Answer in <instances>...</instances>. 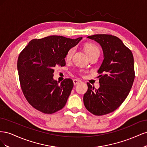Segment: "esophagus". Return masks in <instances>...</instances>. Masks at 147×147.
I'll return each instance as SVG.
<instances>
[{
	"label": "esophagus",
	"instance_id": "1",
	"mask_svg": "<svg viewBox=\"0 0 147 147\" xmlns=\"http://www.w3.org/2000/svg\"><path fill=\"white\" fill-rule=\"evenodd\" d=\"M73 82H74V85H77V84H78L80 82H81L80 80H77V79H74Z\"/></svg>",
	"mask_w": 147,
	"mask_h": 147
}]
</instances>
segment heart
<instances>
[{
	"mask_svg": "<svg viewBox=\"0 0 147 147\" xmlns=\"http://www.w3.org/2000/svg\"><path fill=\"white\" fill-rule=\"evenodd\" d=\"M83 48L89 56H90L91 55H93L94 53L96 52H99L98 47L96 46L94 44H92L91 43H84L83 45ZM74 52H75L74 48H70L65 55V59L67 61L70 60L71 58L72 57L73 55L74 54Z\"/></svg>",
	"mask_w": 147,
	"mask_h": 147,
	"instance_id": "1",
	"label": "heart"
}]
</instances>
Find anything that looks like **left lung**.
I'll return each mask as SVG.
<instances>
[{
    "instance_id": "8db88e82",
    "label": "left lung",
    "mask_w": 147,
    "mask_h": 147,
    "mask_svg": "<svg viewBox=\"0 0 147 147\" xmlns=\"http://www.w3.org/2000/svg\"><path fill=\"white\" fill-rule=\"evenodd\" d=\"M100 44L104 60L99 69V88L90 83L83 102L89 112L97 116L110 113L126 99L135 78L134 57L131 51L116 36L96 34L88 36Z\"/></svg>"
}]
</instances>
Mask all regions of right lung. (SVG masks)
I'll return each mask as SVG.
<instances>
[{
  "mask_svg": "<svg viewBox=\"0 0 147 147\" xmlns=\"http://www.w3.org/2000/svg\"><path fill=\"white\" fill-rule=\"evenodd\" d=\"M82 39L50 35L32 40L21 52L17 63L21 88L34 108L51 114L65 106L73 81L67 78L59 84L53 79V73L55 67L65 65L67 52Z\"/></svg>",
  "mask_w": 147,
  "mask_h": 147,
  "instance_id": "add662e5",
  "label": "right lung"
}]
</instances>
